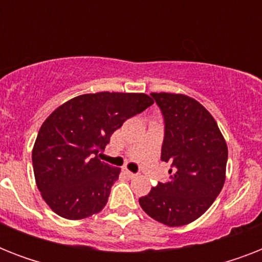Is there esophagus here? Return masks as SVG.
Returning <instances> with one entry per match:
<instances>
[{
  "instance_id": "obj_1",
  "label": "esophagus",
  "mask_w": 262,
  "mask_h": 262,
  "mask_svg": "<svg viewBox=\"0 0 262 262\" xmlns=\"http://www.w3.org/2000/svg\"><path fill=\"white\" fill-rule=\"evenodd\" d=\"M125 174H126L127 177H129V178H136V177H137V174H135V172L129 171L127 168H125Z\"/></svg>"
}]
</instances>
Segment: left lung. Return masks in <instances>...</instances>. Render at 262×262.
I'll list each match as a JSON object with an SVG mask.
<instances>
[{"label": "left lung", "instance_id": "left-lung-1", "mask_svg": "<svg viewBox=\"0 0 262 262\" xmlns=\"http://www.w3.org/2000/svg\"><path fill=\"white\" fill-rule=\"evenodd\" d=\"M163 113L162 160L171 162L170 178L139 200L143 211L168 227L199 219L223 189L227 143L212 114L183 94L152 92Z\"/></svg>", "mask_w": 262, "mask_h": 262}]
</instances>
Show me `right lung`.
Returning a JSON list of instances; mask_svg holds the SVG:
<instances>
[{
    "instance_id": "right-lung-1",
    "label": "right lung",
    "mask_w": 262,
    "mask_h": 262,
    "mask_svg": "<svg viewBox=\"0 0 262 262\" xmlns=\"http://www.w3.org/2000/svg\"><path fill=\"white\" fill-rule=\"evenodd\" d=\"M152 103L145 94H84L47 117L32 148V166L36 186L51 211L69 220L102 211L121 168L102 162L99 151L127 118Z\"/></svg>"
}]
</instances>
